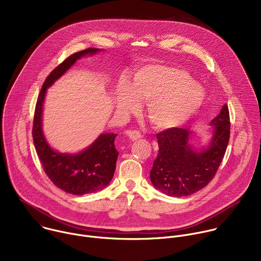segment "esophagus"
<instances>
[{
  "instance_id": "34e87169",
  "label": "esophagus",
  "mask_w": 261,
  "mask_h": 261,
  "mask_svg": "<svg viewBox=\"0 0 261 261\" xmlns=\"http://www.w3.org/2000/svg\"><path fill=\"white\" fill-rule=\"evenodd\" d=\"M125 133L127 134V136H129L131 140H137L141 137V134L138 130H127Z\"/></svg>"
}]
</instances>
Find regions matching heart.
I'll return each mask as SVG.
<instances>
[{"label":"heart","instance_id":"heart-1","mask_svg":"<svg viewBox=\"0 0 261 261\" xmlns=\"http://www.w3.org/2000/svg\"><path fill=\"white\" fill-rule=\"evenodd\" d=\"M203 89L182 69L146 65L137 70L131 85L121 83L116 94L121 111H134L146 101L145 114L157 129L178 127L190 120L203 104Z\"/></svg>","mask_w":261,"mask_h":261}]
</instances>
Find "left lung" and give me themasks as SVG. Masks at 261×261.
<instances>
[{
	"instance_id": "obj_1",
	"label": "left lung",
	"mask_w": 261,
	"mask_h": 261,
	"mask_svg": "<svg viewBox=\"0 0 261 261\" xmlns=\"http://www.w3.org/2000/svg\"><path fill=\"white\" fill-rule=\"evenodd\" d=\"M214 136L206 150L194 152L189 145L190 132L185 128L166 129L157 134L159 152L150 177L155 187L168 196H188L215 176L225 155L230 137L228 106L212 121Z\"/></svg>"
}]
</instances>
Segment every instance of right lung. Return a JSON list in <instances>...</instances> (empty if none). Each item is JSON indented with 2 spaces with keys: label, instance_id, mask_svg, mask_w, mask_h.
Wrapping results in <instances>:
<instances>
[{
  "label": "right lung",
  "instance_id": "1",
  "mask_svg": "<svg viewBox=\"0 0 261 261\" xmlns=\"http://www.w3.org/2000/svg\"><path fill=\"white\" fill-rule=\"evenodd\" d=\"M99 49L89 47L73 54L57 66L46 77L37 99L34 122L33 140L42 167L49 179L61 190L73 194L84 195L105 188L114 176L119 152L115 147L117 134H101L87 150L76 155H66L55 152L47 144L41 129V116L44 96L48 87L80 58L95 54Z\"/></svg>",
  "mask_w": 261,
  "mask_h": 261
}]
</instances>
